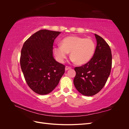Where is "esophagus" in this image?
Segmentation results:
<instances>
[{
	"label": "esophagus",
	"mask_w": 129,
	"mask_h": 129,
	"mask_svg": "<svg viewBox=\"0 0 129 129\" xmlns=\"http://www.w3.org/2000/svg\"><path fill=\"white\" fill-rule=\"evenodd\" d=\"M72 68L71 67H69V66H66V67H65V69H66V71H67V70H69V69H71Z\"/></svg>",
	"instance_id": "34e87169"
}]
</instances>
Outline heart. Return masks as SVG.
Returning a JSON list of instances; mask_svg holds the SVG:
<instances>
[{
    "label": "heart",
    "mask_w": 129,
    "mask_h": 129,
    "mask_svg": "<svg viewBox=\"0 0 129 129\" xmlns=\"http://www.w3.org/2000/svg\"><path fill=\"white\" fill-rule=\"evenodd\" d=\"M61 45L54 47V54L60 62H63L69 52L72 60L83 64L90 60L95 53L96 45L92 39L77 36H69L62 40Z\"/></svg>",
    "instance_id": "1"
}]
</instances>
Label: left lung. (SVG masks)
<instances>
[{"label": "left lung", "mask_w": 129, "mask_h": 129, "mask_svg": "<svg viewBox=\"0 0 129 129\" xmlns=\"http://www.w3.org/2000/svg\"><path fill=\"white\" fill-rule=\"evenodd\" d=\"M97 46L93 56L87 63L75 67V88L81 94L93 96L101 91L110 75L112 67L111 50L103 39L95 34Z\"/></svg>", "instance_id": "8db88e82"}]
</instances>
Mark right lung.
Instances as JSON below:
<instances>
[{"label": "right lung", "instance_id": "1", "mask_svg": "<svg viewBox=\"0 0 129 129\" xmlns=\"http://www.w3.org/2000/svg\"><path fill=\"white\" fill-rule=\"evenodd\" d=\"M60 32L42 29L31 36L23 45L20 63L29 87L39 95L52 92L65 72V66L53 56V46Z\"/></svg>", "mask_w": 129, "mask_h": 129}]
</instances>
